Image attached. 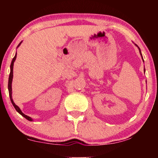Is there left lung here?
Wrapping results in <instances>:
<instances>
[{
	"label": "left lung",
	"mask_w": 158,
	"mask_h": 158,
	"mask_svg": "<svg viewBox=\"0 0 158 158\" xmlns=\"http://www.w3.org/2000/svg\"><path fill=\"white\" fill-rule=\"evenodd\" d=\"M136 46H137V47H138V49H139V53H140V55H141V57H142V60H143V62H144V60H143V57H142V53H141V50H140V49H139V47L137 46V44H135ZM144 72H145V69H144Z\"/></svg>",
	"instance_id": "1"
}]
</instances>
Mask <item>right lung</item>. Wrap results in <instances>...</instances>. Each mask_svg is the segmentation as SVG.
Returning <instances> with one entry per match:
<instances>
[{"label":"right lung","mask_w":158,"mask_h":158,"mask_svg":"<svg viewBox=\"0 0 158 158\" xmlns=\"http://www.w3.org/2000/svg\"><path fill=\"white\" fill-rule=\"evenodd\" d=\"M21 42H21L20 43H19V44L18 45V46H17V48H18V47L20 46ZM16 55H17V53L16 52V55H15L14 57L13 58V60L11 61V64H10V75H9V78H8V92H9L10 99V101H11L13 106H14V108H15V109L16 110V111L19 112V113L20 114L21 116H23V117H24L25 118H27V120L31 121H31H33V119H32L31 117H29V116L25 115V114H23L22 111H21L20 108H19L17 105L15 104V103L14 102V101H13V98H12V81H13V76H14V75H13V69H14V63L15 60H16Z\"/></svg>","instance_id":"add662e5"}]
</instances>
